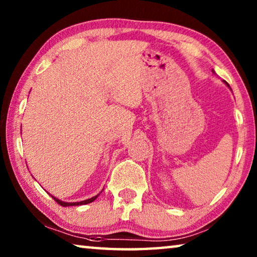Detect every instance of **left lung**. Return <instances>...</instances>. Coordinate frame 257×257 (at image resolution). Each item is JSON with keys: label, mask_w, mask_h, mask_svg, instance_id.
<instances>
[{"label": "left lung", "mask_w": 257, "mask_h": 257, "mask_svg": "<svg viewBox=\"0 0 257 257\" xmlns=\"http://www.w3.org/2000/svg\"><path fill=\"white\" fill-rule=\"evenodd\" d=\"M212 71H213V73H215V72H214V70H212ZM227 86H229V85H228V84H227Z\"/></svg>", "instance_id": "left-lung-1"}]
</instances>
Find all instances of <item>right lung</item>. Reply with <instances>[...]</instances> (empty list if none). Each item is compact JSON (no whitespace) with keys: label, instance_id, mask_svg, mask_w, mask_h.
Segmentation results:
<instances>
[{"label":"right lung","instance_id":"right-lung-1","mask_svg":"<svg viewBox=\"0 0 257 257\" xmlns=\"http://www.w3.org/2000/svg\"><path fill=\"white\" fill-rule=\"evenodd\" d=\"M102 193V191H101ZM99 195V194H98ZM98 195H96V196H94V197H92V198H88V199H85V201H81V202H73V203H68V202H63V201H60L59 198H56V197H54V196H52L53 197L56 202H58L60 205H62V206H77V205H85V204H88V203H92V202H94L95 199H96L97 197H98Z\"/></svg>","mask_w":257,"mask_h":257}]
</instances>
